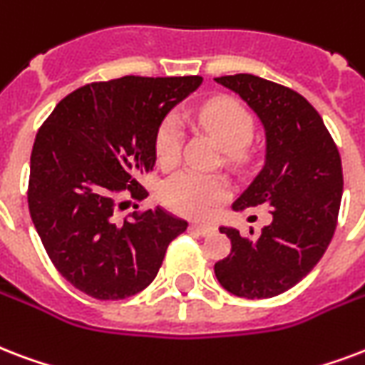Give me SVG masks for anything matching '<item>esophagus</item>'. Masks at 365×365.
Here are the masks:
<instances>
[{
	"mask_svg": "<svg viewBox=\"0 0 365 365\" xmlns=\"http://www.w3.org/2000/svg\"><path fill=\"white\" fill-rule=\"evenodd\" d=\"M191 230L197 233H201V235H210V233L216 232V227H214L212 224H193Z\"/></svg>",
	"mask_w": 365,
	"mask_h": 365,
	"instance_id": "34e87169",
	"label": "esophagus"
}]
</instances>
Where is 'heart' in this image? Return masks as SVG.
Wrapping results in <instances>:
<instances>
[{
  "label": "heart",
  "instance_id": "heart-1",
  "mask_svg": "<svg viewBox=\"0 0 365 365\" xmlns=\"http://www.w3.org/2000/svg\"><path fill=\"white\" fill-rule=\"evenodd\" d=\"M193 122L212 135L222 149L235 153L247 145L255 132L250 110L235 97H212L195 108ZM183 130L176 115L164 116L155 133V155L163 166H174L180 160ZM227 197V183L218 176H207L193 170H182L168 178L163 185V201L178 214L202 218Z\"/></svg>",
  "mask_w": 365,
  "mask_h": 365
}]
</instances>
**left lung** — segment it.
I'll list each match as a JSON object with an SVG mask.
<instances>
[{
	"label": "left lung",
	"instance_id": "8db88e82",
	"mask_svg": "<svg viewBox=\"0 0 365 365\" xmlns=\"http://www.w3.org/2000/svg\"><path fill=\"white\" fill-rule=\"evenodd\" d=\"M216 82L255 108L268 143L264 168L233 208L269 205L274 220L255 239L220 227L232 250L214 264V274L237 297L269 299L310 274L329 247L343 195L341 155L318 110L287 86L252 74Z\"/></svg>",
	"mask_w": 365,
	"mask_h": 365
}]
</instances>
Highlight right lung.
Segmentation results:
<instances>
[{
    "mask_svg": "<svg viewBox=\"0 0 365 365\" xmlns=\"http://www.w3.org/2000/svg\"><path fill=\"white\" fill-rule=\"evenodd\" d=\"M201 76H124L61 99L36 133L28 210L47 257L66 282L97 300L138 294L157 277L187 222L155 207L139 212V178L157 163L155 133ZM136 202L122 225L114 214Z\"/></svg>",
    "mask_w": 365,
    "mask_h": 365,
    "instance_id": "right-lung-1",
    "label": "right lung"
}]
</instances>
